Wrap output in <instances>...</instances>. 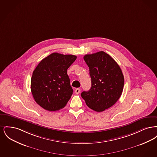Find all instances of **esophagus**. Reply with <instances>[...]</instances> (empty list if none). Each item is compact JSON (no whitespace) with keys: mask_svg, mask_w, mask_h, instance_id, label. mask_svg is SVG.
<instances>
[{"mask_svg":"<svg viewBox=\"0 0 157 157\" xmlns=\"http://www.w3.org/2000/svg\"><path fill=\"white\" fill-rule=\"evenodd\" d=\"M80 92H81V90H80L79 88H76V89H75V94H79V93H80Z\"/></svg>","mask_w":157,"mask_h":157,"instance_id":"34e87169","label":"esophagus"}]
</instances>
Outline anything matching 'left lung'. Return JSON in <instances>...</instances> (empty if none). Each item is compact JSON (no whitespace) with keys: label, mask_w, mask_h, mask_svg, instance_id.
I'll return each instance as SVG.
<instances>
[{"label":"left lung","mask_w":157,"mask_h":157,"mask_svg":"<svg viewBox=\"0 0 157 157\" xmlns=\"http://www.w3.org/2000/svg\"><path fill=\"white\" fill-rule=\"evenodd\" d=\"M90 68L91 88L81 97L86 104L97 112L111 107L119 99L124 88V78L120 66L106 53L100 51L83 56Z\"/></svg>","instance_id":"left-lung-1"}]
</instances>
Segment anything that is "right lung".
Instances as JSON below:
<instances>
[{
    "mask_svg": "<svg viewBox=\"0 0 157 157\" xmlns=\"http://www.w3.org/2000/svg\"><path fill=\"white\" fill-rule=\"evenodd\" d=\"M76 59L75 55L53 53L37 65L32 76L30 89L42 108L56 111L66 106L73 93L67 69Z\"/></svg>",
    "mask_w": 157,
    "mask_h": 157,
    "instance_id": "obj_1",
    "label": "right lung"
}]
</instances>
